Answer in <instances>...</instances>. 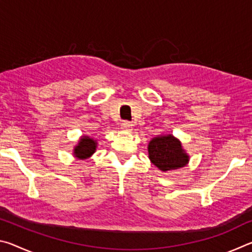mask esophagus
Instances as JSON below:
<instances>
[{
  "label": "esophagus",
  "instance_id": "obj_1",
  "mask_svg": "<svg viewBox=\"0 0 252 252\" xmlns=\"http://www.w3.org/2000/svg\"><path fill=\"white\" fill-rule=\"evenodd\" d=\"M121 127L123 130H131L132 129V123L130 121H123L121 123Z\"/></svg>",
  "mask_w": 252,
  "mask_h": 252
}]
</instances>
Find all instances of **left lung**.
Returning <instances> with one entry per match:
<instances>
[{
    "label": "left lung",
    "instance_id": "8db88e82",
    "mask_svg": "<svg viewBox=\"0 0 252 252\" xmlns=\"http://www.w3.org/2000/svg\"><path fill=\"white\" fill-rule=\"evenodd\" d=\"M148 150L152 163L164 172L185 167L189 161V157L185 153L181 143L172 135L152 139Z\"/></svg>",
    "mask_w": 252,
    "mask_h": 252
}]
</instances>
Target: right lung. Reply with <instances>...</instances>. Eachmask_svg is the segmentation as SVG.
<instances>
[{"mask_svg":"<svg viewBox=\"0 0 252 252\" xmlns=\"http://www.w3.org/2000/svg\"><path fill=\"white\" fill-rule=\"evenodd\" d=\"M96 148V142L89 136H83L80 140L78 146L74 148V156L80 159H87V158L93 155Z\"/></svg>","mask_w":252,"mask_h":252,"instance_id":"obj_1","label":"right lung"}]
</instances>
